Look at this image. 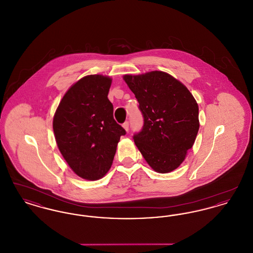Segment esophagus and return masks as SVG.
<instances>
[{"mask_svg":"<svg viewBox=\"0 0 253 253\" xmlns=\"http://www.w3.org/2000/svg\"><path fill=\"white\" fill-rule=\"evenodd\" d=\"M122 127L124 128V130H125V131H128V130H129V122H128V121H125V122L123 123Z\"/></svg>","mask_w":253,"mask_h":253,"instance_id":"esophagus-1","label":"esophagus"}]
</instances>
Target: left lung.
Segmentation results:
<instances>
[{"mask_svg":"<svg viewBox=\"0 0 253 253\" xmlns=\"http://www.w3.org/2000/svg\"><path fill=\"white\" fill-rule=\"evenodd\" d=\"M144 118L133 140L150 167L159 173L178 168L199 130L198 104L189 89L168 73L124 75Z\"/></svg>","mask_w":253,"mask_h":253,"instance_id":"obj_1","label":"left lung"}]
</instances>
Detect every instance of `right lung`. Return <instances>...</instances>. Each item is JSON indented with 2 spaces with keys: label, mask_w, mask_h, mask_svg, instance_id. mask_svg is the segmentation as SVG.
<instances>
[{
  "label": "right lung",
  "mask_w": 253,
  "mask_h": 253,
  "mask_svg": "<svg viewBox=\"0 0 253 253\" xmlns=\"http://www.w3.org/2000/svg\"><path fill=\"white\" fill-rule=\"evenodd\" d=\"M112 79L89 75L78 81L60 100L53 119L56 142L80 177L95 181L111 168L117 146L126 132L114 120L108 99Z\"/></svg>",
  "instance_id": "obj_1"
}]
</instances>
